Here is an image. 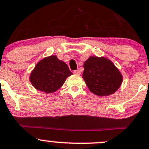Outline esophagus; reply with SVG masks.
Wrapping results in <instances>:
<instances>
[{
  "label": "esophagus",
  "mask_w": 149,
  "mask_h": 149,
  "mask_svg": "<svg viewBox=\"0 0 149 149\" xmlns=\"http://www.w3.org/2000/svg\"><path fill=\"white\" fill-rule=\"evenodd\" d=\"M74 74H80V70L74 71Z\"/></svg>",
  "instance_id": "1"
}]
</instances>
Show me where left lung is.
I'll use <instances>...</instances> for the list:
<instances>
[{
	"instance_id": "left-lung-1",
	"label": "left lung",
	"mask_w": 149,
	"mask_h": 149,
	"mask_svg": "<svg viewBox=\"0 0 149 149\" xmlns=\"http://www.w3.org/2000/svg\"><path fill=\"white\" fill-rule=\"evenodd\" d=\"M83 67V80L89 90L97 96L113 94L122 83L120 71L106 58L91 56L84 62Z\"/></svg>"
}]
</instances>
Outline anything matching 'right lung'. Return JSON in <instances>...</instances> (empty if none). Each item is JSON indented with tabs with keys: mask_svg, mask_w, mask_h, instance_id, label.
<instances>
[{
	"mask_svg": "<svg viewBox=\"0 0 149 149\" xmlns=\"http://www.w3.org/2000/svg\"><path fill=\"white\" fill-rule=\"evenodd\" d=\"M72 73L67 64L56 56L46 57L38 62L30 75L33 87L45 93H53L60 88Z\"/></svg>",
	"mask_w": 149,
	"mask_h": 149,
	"instance_id": "1",
	"label": "right lung"
}]
</instances>
